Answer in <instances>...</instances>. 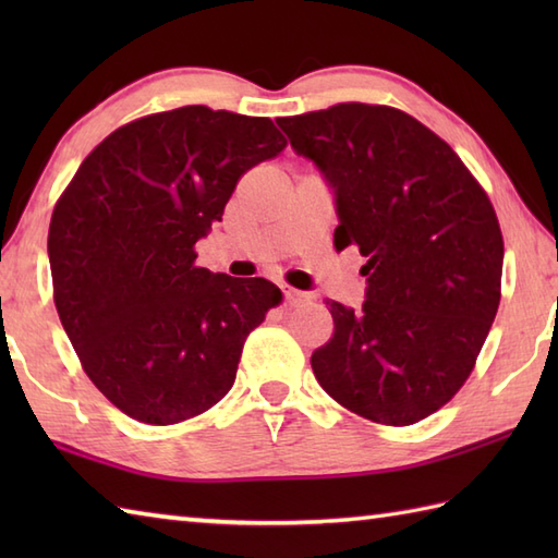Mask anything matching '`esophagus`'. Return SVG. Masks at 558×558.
<instances>
[{"mask_svg": "<svg viewBox=\"0 0 558 558\" xmlns=\"http://www.w3.org/2000/svg\"><path fill=\"white\" fill-rule=\"evenodd\" d=\"M282 294H286V302L290 306H302V304H306V302L312 300L310 294L302 292V290H294V288H286V290H282Z\"/></svg>", "mask_w": 558, "mask_h": 558, "instance_id": "obj_1", "label": "esophagus"}]
</instances>
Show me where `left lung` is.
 Masks as SVG:
<instances>
[{
    "mask_svg": "<svg viewBox=\"0 0 558 558\" xmlns=\"http://www.w3.org/2000/svg\"><path fill=\"white\" fill-rule=\"evenodd\" d=\"M336 189L338 252L366 256L362 310L328 302L312 369L342 408L388 426L429 417L475 369L501 302L504 234L482 184L429 126L388 105L278 117Z\"/></svg>",
    "mask_w": 558,
    "mask_h": 558,
    "instance_id": "obj_1",
    "label": "left lung"
}]
</instances>
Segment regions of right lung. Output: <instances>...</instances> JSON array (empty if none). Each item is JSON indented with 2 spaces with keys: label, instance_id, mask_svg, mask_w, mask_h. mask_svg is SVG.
I'll return each mask as SVG.
<instances>
[{
  "label": "right lung",
  "instance_id": "1",
  "mask_svg": "<svg viewBox=\"0 0 558 558\" xmlns=\"http://www.w3.org/2000/svg\"><path fill=\"white\" fill-rule=\"evenodd\" d=\"M288 146L268 117L186 105L100 141L57 198L52 298L83 372L144 424L192 420L228 393L246 336L282 292L196 266L240 177Z\"/></svg>",
  "mask_w": 558,
  "mask_h": 558
}]
</instances>
